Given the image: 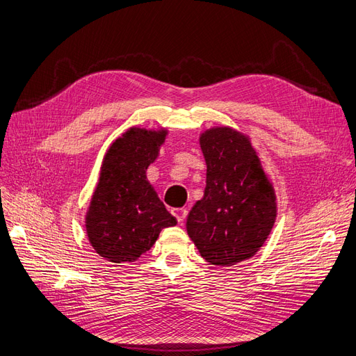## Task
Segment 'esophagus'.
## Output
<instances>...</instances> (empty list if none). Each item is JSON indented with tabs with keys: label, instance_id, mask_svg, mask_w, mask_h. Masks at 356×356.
Here are the masks:
<instances>
[{
	"label": "esophagus",
	"instance_id": "esophagus-1",
	"mask_svg": "<svg viewBox=\"0 0 356 356\" xmlns=\"http://www.w3.org/2000/svg\"><path fill=\"white\" fill-rule=\"evenodd\" d=\"M171 213H173V216L177 218L179 222H183L188 216V209L186 208H175Z\"/></svg>",
	"mask_w": 356,
	"mask_h": 356
}]
</instances>
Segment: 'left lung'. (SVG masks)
I'll list each match as a JSON object with an SVG mask.
<instances>
[{"mask_svg": "<svg viewBox=\"0 0 356 356\" xmlns=\"http://www.w3.org/2000/svg\"><path fill=\"white\" fill-rule=\"evenodd\" d=\"M200 147L207 186L191 209L186 230L205 261L230 267L266 243L277 217V200L248 135L217 126L202 131Z\"/></svg>", "mask_w": 356, "mask_h": 356, "instance_id": "left-lung-1", "label": "left lung"}]
</instances>
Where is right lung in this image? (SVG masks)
<instances>
[{"label": "right lung", "instance_id": "add662e5", "mask_svg": "<svg viewBox=\"0 0 356 356\" xmlns=\"http://www.w3.org/2000/svg\"><path fill=\"white\" fill-rule=\"evenodd\" d=\"M167 135L165 127L134 126L102 158L85 230L95 252L114 264L135 262L149 251L163 229L177 225L147 179Z\"/></svg>", "mask_w": 356, "mask_h": 356}]
</instances>
